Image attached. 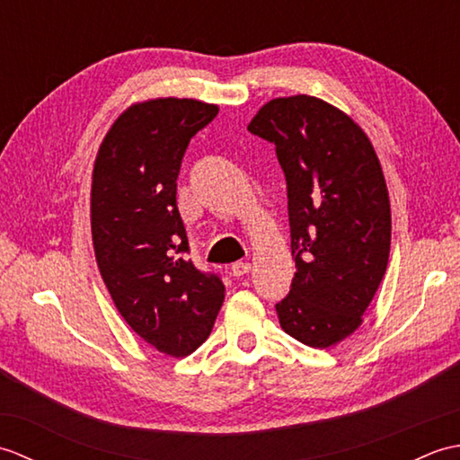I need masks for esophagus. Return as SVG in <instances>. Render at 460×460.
<instances>
[{
    "label": "esophagus",
    "instance_id": "esophagus-1",
    "mask_svg": "<svg viewBox=\"0 0 460 460\" xmlns=\"http://www.w3.org/2000/svg\"><path fill=\"white\" fill-rule=\"evenodd\" d=\"M251 270V262H235V265L231 267V275L233 277H237V279H241L243 275H247V272Z\"/></svg>",
    "mask_w": 460,
    "mask_h": 460
}]
</instances>
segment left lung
<instances>
[{
    "instance_id": "8db88e82",
    "label": "left lung",
    "mask_w": 460,
    "mask_h": 460,
    "mask_svg": "<svg viewBox=\"0 0 460 460\" xmlns=\"http://www.w3.org/2000/svg\"><path fill=\"white\" fill-rule=\"evenodd\" d=\"M247 128L277 146L287 178L296 272L277 305L280 328L310 348L336 346L361 326L389 261L392 205L374 144L308 94L269 101Z\"/></svg>"
}]
</instances>
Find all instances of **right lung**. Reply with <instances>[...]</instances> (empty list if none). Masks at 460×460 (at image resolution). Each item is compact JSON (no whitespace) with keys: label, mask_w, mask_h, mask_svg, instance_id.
Segmentation results:
<instances>
[{"label":"right lung","mask_w":460,"mask_h":460,"mask_svg":"<svg viewBox=\"0 0 460 460\" xmlns=\"http://www.w3.org/2000/svg\"><path fill=\"white\" fill-rule=\"evenodd\" d=\"M217 104L162 96L134 102L106 132L91 185L96 265L120 316L172 358L198 349L225 298L219 277L185 257L188 235L175 201L190 140Z\"/></svg>","instance_id":"add662e5"}]
</instances>
